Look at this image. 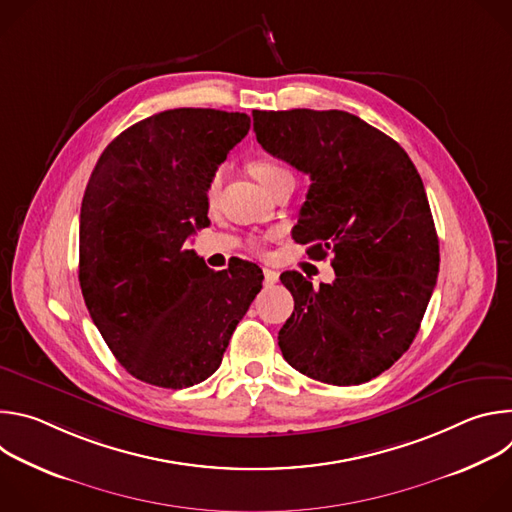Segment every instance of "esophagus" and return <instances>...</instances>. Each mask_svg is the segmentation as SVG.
<instances>
[{
  "label": "esophagus",
  "instance_id": "esophagus-1",
  "mask_svg": "<svg viewBox=\"0 0 512 512\" xmlns=\"http://www.w3.org/2000/svg\"><path fill=\"white\" fill-rule=\"evenodd\" d=\"M263 275H265V283H267V285H273V283H277V279H279V273L273 271V269H269V267L263 269Z\"/></svg>",
  "mask_w": 512,
  "mask_h": 512
}]
</instances>
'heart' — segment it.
Here are the masks:
<instances>
[{"mask_svg": "<svg viewBox=\"0 0 512 512\" xmlns=\"http://www.w3.org/2000/svg\"><path fill=\"white\" fill-rule=\"evenodd\" d=\"M251 174L257 178V182L269 192L275 184L283 182V180H294V174H291L283 164H279L277 160H271V158H259V160H253L251 162ZM221 184H223V168H218L210 182H208V188H206V196L208 200H214L218 190H221ZM253 247H259L257 241L251 243Z\"/></svg>", "mask_w": 512, "mask_h": 512, "instance_id": "b5f03b06", "label": "heart"}]
</instances>
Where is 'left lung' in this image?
Masks as SVG:
<instances>
[{
    "label": "left lung",
    "mask_w": 512,
    "mask_h": 512,
    "mask_svg": "<svg viewBox=\"0 0 512 512\" xmlns=\"http://www.w3.org/2000/svg\"><path fill=\"white\" fill-rule=\"evenodd\" d=\"M253 129L312 180L291 237L312 259L334 255L336 279L320 289L281 273L294 296L281 354L310 379L367 383L411 346L440 271L421 176L395 139L346 111H253Z\"/></svg>",
    "instance_id": "obj_1"
}]
</instances>
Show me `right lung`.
<instances>
[{"mask_svg":"<svg viewBox=\"0 0 512 512\" xmlns=\"http://www.w3.org/2000/svg\"><path fill=\"white\" fill-rule=\"evenodd\" d=\"M245 113L170 109L119 133L81 206L79 281L103 340L135 379L164 389L202 383L259 294L263 273L214 271L186 241L208 225L206 188L247 135Z\"/></svg>","mask_w":512,"mask_h":512,"instance_id":"1","label":"right lung"}]
</instances>
